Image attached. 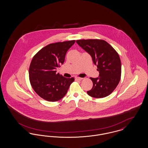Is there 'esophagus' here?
I'll return each mask as SVG.
<instances>
[{
  "mask_svg": "<svg viewBox=\"0 0 148 148\" xmlns=\"http://www.w3.org/2000/svg\"><path fill=\"white\" fill-rule=\"evenodd\" d=\"M75 79H76L77 80H79V81H81L82 80H83V78H82V77H75Z\"/></svg>",
  "mask_w": 148,
  "mask_h": 148,
  "instance_id": "esophagus-1",
  "label": "esophagus"
}]
</instances>
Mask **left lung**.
Masks as SVG:
<instances>
[{
	"mask_svg": "<svg viewBox=\"0 0 148 148\" xmlns=\"http://www.w3.org/2000/svg\"><path fill=\"white\" fill-rule=\"evenodd\" d=\"M76 42L91 56L99 72L98 77H90L93 86L87 92L88 94L95 98L108 96L115 90L121 78V65L119 54L104 40L80 39Z\"/></svg>",
	"mask_w": 148,
	"mask_h": 148,
	"instance_id": "left-lung-1",
	"label": "left lung"
}]
</instances>
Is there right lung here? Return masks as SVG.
Segmentation results:
<instances>
[{"instance_id": "obj_1", "label": "right lung", "mask_w": 148, "mask_h": 148, "mask_svg": "<svg viewBox=\"0 0 148 148\" xmlns=\"http://www.w3.org/2000/svg\"><path fill=\"white\" fill-rule=\"evenodd\" d=\"M75 40L51 43L42 48L30 64L29 75L30 84L35 92L49 101H56L66 95L74 77L66 78L59 73L56 68L64 62L67 51Z\"/></svg>"}]
</instances>
